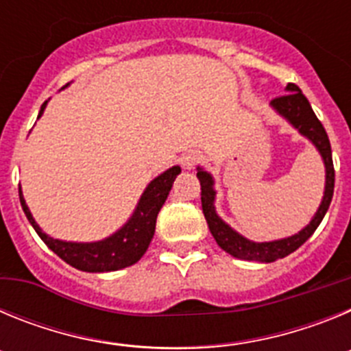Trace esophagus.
<instances>
[{
    "instance_id": "obj_1",
    "label": "esophagus",
    "mask_w": 351,
    "mask_h": 351,
    "mask_svg": "<svg viewBox=\"0 0 351 351\" xmlns=\"http://www.w3.org/2000/svg\"><path fill=\"white\" fill-rule=\"evenodd\" d=\"M200 160H202V154L195 153V151H190V153H186L184 156L181 158V165H182V169L191 170L195 165H198V163H200Z\"/></svg>"
}]
</instances>
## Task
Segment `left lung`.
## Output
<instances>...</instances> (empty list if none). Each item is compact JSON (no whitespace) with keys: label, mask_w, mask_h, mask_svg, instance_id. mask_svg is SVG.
<instances>
[{"label":"left lung","mask_w":351,"mask_h":351,"mask_svg":"<svg viewBox=\"0 0 351 351\" xmlns=\"http://www.w3.org/2000/svg\"><path fill=\"white\" fill-rule=\"evenodd\" d=\"M271 107L276 112L283 116L285 119L290 123L295 130H299L300 135L311 141V144L318 149L320 156L324 158L325 163V191L322 204L309 221L306 228L299 232V234L291 235V237L280 239V241H271V243H253L250 239L243 237L241 234L226 225L218 214H216V207H214V198H216V191H214V179L209 172L198 167L197 178L200 181V190H202V210L206 216V221L209 225V230L213 237L216 239V243L221 250H225L228 255L235 256L241 260H250V262H263L271 263L276 260L285 258L295 250H299L306 241L313 235V232L318 228V225L324 219L325 213H327L328 206L332 202L334 195V163H332V149H330V142H328L327 132H325L324 125H322L316 114L313 112L311 105H309L308 98L302 95L299 86L295 84H288L287 95L278 96L271 101Z\"/></svg>","instance_id":"8db88e82"}]
</instances>
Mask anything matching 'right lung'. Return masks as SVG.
Returning a JSON list of instances; mask_svg holds the SVG:
<instances>
[{"instance_id": "1", "label": "right lung", "mask_w": 351, "mask_h": 351, "mask_svg": "<svg viewBox=\"0 0 351 351\" xmlns=\"http://www.w3.org/2000/svg\"><path fill=\"white\" fill-rule=\"evenodd\" d=\"M45 105L47 101H43L38 117L45 110ZM179 173H181V167L176 165L149 182L137 207L133 210L132 218L121 226L116 234L96 243H66V241L51 237L42 232L38 223L31 216L21 188H19V198L31 226L35 228L43 243L47 244L49 250L54 251L61 260L84 272H110L137 263L147 251L149 243L154 235V228H156L158 213L165 204Z\"/></svg>"}]
</instances>
